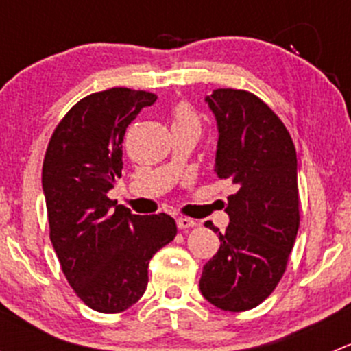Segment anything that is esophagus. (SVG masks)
Here are the masks:
<instances>
[{"label": "esophagus", "instance_id": "34e87169", "mask_svg": "<svg viewBox=\"0 0 351 351\" xmlns=\"http://www.w3.org/2000/svg\"><path fill=\"white\" fill-rule=\"evenodd\" d=\"M176 226H178V229L195 228L197 221H193V219H186V217H178L176 219Z\"/></svg>", "mask_w": 351, "mask_h": 351}]
</instances>
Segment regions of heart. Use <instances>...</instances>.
I'll list each match as a JSON object with an SVG mask.
<instances>
[{"mask_svg": "<svg viewBox=\"0 0 351 351\" xmlns=\"http://www.w3.org/2000/svg\"><path fill=\"white\" fill-rule=\"evenodd\" d=\"M189 122H197V115L193 113V110L189 107V105H178V107L175 108V123L173 125H176V123H189Z\"/></svg>", "mask_w": 351, "mask_h": 351, "instance_id": "b5f03b06", "label": "heart"}]
</instances>
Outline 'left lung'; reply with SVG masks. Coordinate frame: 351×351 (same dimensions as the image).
Segmentation results:
<instances>
[{
    "mask_svg": "<svg viewBox=\"0 0 351 351\" xmlns=\"http://www.w3.org/2000/svg\"><path fill=\"white\" fill-rule=\"evenodd\" d=\"M217 122L214 171L229 180V226L204 265L200 292L215 307L241 313L280 282L299 229L297 154L282 120L250 91L221 88L205 97Z\"/></svg>",
    "mask_w": 351,
    "mask_h": 351,
    "instance_id": "1",
    "label": "left lung"
}]
</instances>
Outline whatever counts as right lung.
I'll return each mask as SVG.
<instances>
[{"instance_id": "right-lung-1", "label": "right lung", "mask_w": 351, "mask_h": 351, "mask_svg": "<svg viewBox=\"0 0 351 351\" xmlns=\"http://www.w3.org/2000/svg\"><path fill=\"white\" fill-rule=\"evenodd\" d=\"M129 88L77 101L56 127L42 168L51 241L67 282L98 313L129 309L147 287V267L176 236L168 214L136 215L107 193L122 176L129 123L156 101Z\"/></svg>"}]
</instances>
